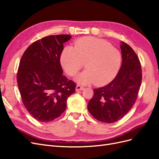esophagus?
<instances>
[{
    "mask_svg": "<svg viewBox=\"0 0 159 159\" xmlns=\"http://www.w3.org/2000/svg\"><path fill=\"white\" fill-rule=\"evenodd\" d=\"M84 89V87L81 86V85H77L76 86V91H80V90H82Z\"/></svg>",
    "mask_w": 159,
    "mask_h": 159,
    "instance_id": "34e87169",
    "label": "esophagus"
}]
</instances>
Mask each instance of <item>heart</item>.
Here are the masks:
<instances>
[{"label":"heart","instance_id":"1","mask_svg":"<svg viewBox=\"0 0 159 159\" xmlns=\"http://www.w3.org/2000/svg\"><path fill=\"white\" fill-rule=\"evenodd\" d=\"M60 62L70 76H74L85 63L87 70L78 75L77 81L83 84L93 82L100 85L110 82L117 75L122 55L110 43L86 37L77 40L74 47L66 46L62 50Z\"/></svg>","mask_w":159,"mask_h":159}]
</instances>
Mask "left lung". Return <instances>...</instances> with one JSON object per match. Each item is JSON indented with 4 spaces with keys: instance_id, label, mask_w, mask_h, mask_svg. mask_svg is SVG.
Instances as JSON below:
<instances>
[{
    "instance_id": "left-lung-1",
    "label": "left lung",
    "mask_w": 159,
    "mask_h": 159,
    "mask_svg": "<svg viewBox=\"0 0 159 159\" xmlns=\"http://www.w3.org/2000/svg\"><path fill=\"white\" fill-rule=\"evenodd\" d=\"M122 63L115 78L105 86L93 89L88 109L94 118L113 123L122 118L135 104L142 82V69L134 51L126 43L120 45Z\"/></svg>"
}]
</instances>
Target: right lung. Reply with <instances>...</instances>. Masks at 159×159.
Returning a JSON list of instances; mask_svg holds the SVG:
<instances>
[{"label":"right lung","mask_w":159,"mask_h":159,"mask_svg":"<svg viewBox=\"0 0 159 159\" xmlns=\"http://www.w3.org/2000/svg\"><path fill=\"white\" fill-rule=\"evenodd\" d=\"M70 35H50L35 41L21 57L16 74L22 102L28 112L42 122L59 118L76 85L63 75L60 57Z\"/></svg>","instance_id":"1"}]
</instances>
